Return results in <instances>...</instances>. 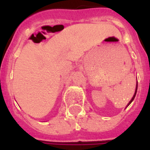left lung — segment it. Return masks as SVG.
<instances>
[{
  "mask_svg": "<svg viewBox=\"0 0 150 150\" xmlns=\"http://www.w3.org/2000/svg\"><path fill=\"white\" fill-rule=\"evenodd\" d=\"M137 88H138V82H136V88H135V93H134V95H133V96H132V100H131L130 101H129V103H128V106H127V107H128V106L130 105L131 103L132 102L133 100H134V99H135V95H136V93H137Z\"/></svg>",
  "mask_w": 150,
  "mask_h": 150,
  "instance_id": "8db88e82",
  "label": "left lung"
}]
</instances>
